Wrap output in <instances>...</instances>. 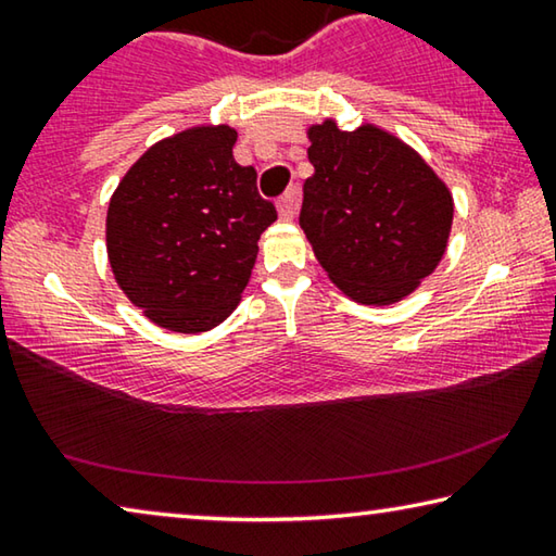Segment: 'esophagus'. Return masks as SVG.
<instances>
[{"instance_id": "1", "label": "esophagus", "mask_w": 556, "mask_h": 556, "mask_svg": "<svg viewBox=\"0 0 556 556\" xmlns=\"http://www.w3.org/2000/svg\"><path fill=\"white\" fill-rule=\"evenodd\" d=\"M277 208H279L281 218L294 220V215H296V191H294V188H291V191H287L285 195H281L279 203H277Z\"/></svg>"}]
</instances>
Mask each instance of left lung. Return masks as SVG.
Wrapping results in <instances>:
<instances>
[{
    "mask_svg": "<svg viewBox=\"0 0 556 556\" xmlns=\"http://www.w3.org/2000/svg\"><path fill=\"white\" fill-rule=\"evenodd\" d=\"M314 176L299 225L336 287L361 304L412 294L444 257L454 201L429 164L372 125L308 129Z\"/></svg>",
    "mask_w": 556,
    "mask_h": 556,
    "instance_id": "1",
    "label": "left lung"
}]
</instances>
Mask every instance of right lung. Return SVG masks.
I'll return each mask as SVG.
<instances>
[{"mask_svg":"<svg viewBox=\"0 0 556 556\" xmlns=\"http://www.w3.org/2000/svg\"><path fill=\"white\" fill-rule=\"evenodd\" d=\"M238 131L195 127L156 142L108 208V257L119 289L178 333L218 326L238 306L257 240L277 220L255 166L232 156Z\"/></svg>","mask_w":556,"mask_h":556,"instance_id":"right-lung-1","label":"right lung"}]
</instances>
